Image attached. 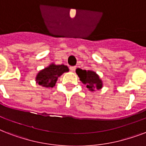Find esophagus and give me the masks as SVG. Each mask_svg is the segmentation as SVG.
<instances>
[{"label": "esophagus", "instance_id": "1", "mask_svg": "<svg viewBox=\"0 0 146 146\" xmlns=\"http://www.w3.org/2000/svg\"><path fill=\"white\" fill-rule=\"evenodd\" d=\"M70 70L72 72H74L76 70V66H70Z\"/></svg>", "mask_w": 146, "mask_h": 146}]
</instances>
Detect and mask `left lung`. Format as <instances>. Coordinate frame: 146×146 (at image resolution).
I'll return each mask as SVG.
<instances>
[{
	"label": "left lung",
	"instance_id": "obj_1",
	"mask_svg": "<svg viewBox=\"0 0 146 146\" xmlns=\"http://www.w3.org/2000/svg\"><path fill=\"white\" fill-rule=\"evenodd\" d=\"M82 83L86 85V87L90 91H95L100 89L102 87V80L95 72L91 70H85L81 69H76V70Z\"/></svg>",
	"mask_w": 146,
	"mask_h": 146
}]
</instances>
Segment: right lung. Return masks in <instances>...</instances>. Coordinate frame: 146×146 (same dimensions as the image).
<instances>
[{
    "mask_svg": "<svg viewBox=\"0 0 146 146\" xmlns=\"http://www.w3.org/2000/svg\"><path fill=\"white\" fill-rule=\"evenodd\" d=\"M68 71V67L65 65L51 64L38 73L36 76V81L40 86L52 88L54 86L57 78L64 73Z\"/></svg>",
    "mask_w": 146,
    "mask_h": 146,
    "instance_id": "right-lung-1",
    "label": "right lung"
}]
</instances>
